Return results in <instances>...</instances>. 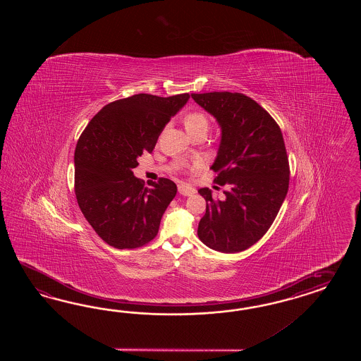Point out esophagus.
<instances>
[{
  "mask_svg": "<svg viewBox=\"0 0 361 361\" xmlns=\"http://www.w3.org/2000/svg\"><path fill=\"white\" fill-rule=\"evenodd\" d=\"M178 193L183 196H192L196 193V189H193L192 186L185 185V184H180L178 185Z\"/></svg>",
  "mask_w": 361,
  "mask_h": 361,
  "instance_id": "esophagus-1",
  "label": "esophagus"
}]
</instances>
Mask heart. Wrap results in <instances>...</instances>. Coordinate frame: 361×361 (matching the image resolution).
Here are the masks:
<instances>
[{"instance_id":"b5f03b06","label":"heart","mask_w":361,"mask_h":361,"mask_svg":"<svg viewBox=\"0 0 361 361\" xmlns=\"http://www.w3.org/2000/svg\"><path fill=\"white\" fill-rule=\"evenodd\" d=\"M184 126H185L186 131L189 133H193L196 131H208L209 118L202 112V111H190L188 112L184 118ZM198 166V164L195 165Z\"/></svg>"}]
</instances>
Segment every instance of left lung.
<instances>
[{
  "label": "left lung",
  "mask_w": 361,
  "mask_h": 361,
  "mask_svg": "<svg viewBox=\"0 0 361 361\" xmlns=\"http://www.w3.org/2000/svg\"><path fill=\"white\" fill-rule=\"evenodd\" d=\"M222 128L219 154L212 165L214 183L226 186L225 198H213L209 188L198 193L207 213L198 224V238L213 250L249 249L273 225L288 190L290 164L283 135L273 116L240 92L192 94Z\"/></svg>",
  "instance_id": "1"
}]
</instances>
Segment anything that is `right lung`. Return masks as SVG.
I'll use <instances>...</instances> for the list:
<instances>
[{
	"label": "right lung",
	"mask_w": 361,
	"mask_h": 361,
	"mask_svg": "<svg viewBox=\"0 0 361 361\" xmlns=\"http://www.w3.org/2000/svg\"><path fill=\"white\" fill-rule=\"evenodd\" d=\"M189 99L137 94L111 102L78 140L74 189L78 205L102 240L116 249L145 246L157 235L177 186L161 177L144 186L132 169L152 152L165 124Z\"/></svg>",
	"instance_id": "add662e5"
}]
</instances>
